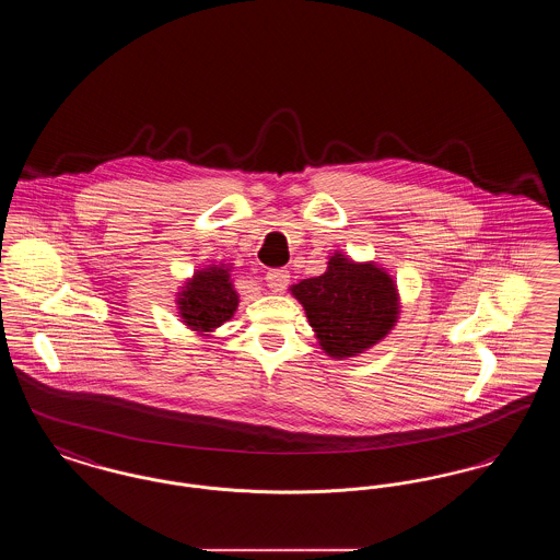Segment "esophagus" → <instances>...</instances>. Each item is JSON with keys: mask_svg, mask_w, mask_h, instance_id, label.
<instances>
[{"mask_svg": "<svg viewBox=\"0 0 560 560\" xmlns=\"http://www.w3.org/2000/svg\"><path fill=\"white\" fill-rule=\"evenodd\" d=\"M290 283V272L285 268H270L267 272V285L270 292H283Z\"/></svg>", "mask_w": 560, "mask_h": 560, "instance_id": "1", "label": "esophagus"}]
</instances>
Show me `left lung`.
Returning a JSON list of instances; mask_svg holds the SVG:
<instances>
[{"label":"left lung","instance_id":"obj_1","mask_svg":"<svg viewBox=\"0 0 560 560\" xmlns=\"http://www.w3.org/2000/svg\"><path fill=\"white\" fill-rule=\"evenodd\" d=\"M302 304L320 350L352 359L382 342L397 325L400 295L393 275L373 260L357 262L334 252L327 270L290 288Z\"/></svg>","mask_w":560,"mask_h":560}]
</instances>
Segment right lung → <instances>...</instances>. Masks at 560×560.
Masks as SVG:
<instances>
[{"label":"right lung","mask_w":560,"mask_h":560,"mask_svg":"<svg viewBox=\"0 0 560 560\" xmlns=\"http://www.w3.org/2000/svg\"><path fill=\"white\" fill-rule=\"evenodd\" d=\"M231 265H208L188 277L176 293V311L190 331L212 338L213 331L233 319L240 306Z\"/></svg>","instance_id":"right-lung-1"}]
</instances>
